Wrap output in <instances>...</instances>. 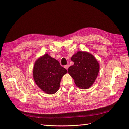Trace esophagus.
<instances>
[{
  "mask_svg": "<svg viewBox=\"0 0 129 129\" xmlns=\"http://www.w3.org/2000/svg\"><path fill=\"white\" fill-rule=\"evenodd\" d=\"M69 65H65V66H64V68H65V69H66L67 70H68V68H69Z\"/></svg>",
  "mask_w": 129,
  "mask_h": 129,
  "instance_id": "esophagus-1",
  "label": "esophagus"
}]
</instances>
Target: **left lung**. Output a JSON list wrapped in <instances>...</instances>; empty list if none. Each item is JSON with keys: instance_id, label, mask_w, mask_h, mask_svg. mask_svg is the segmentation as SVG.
<instances>
[{"instance_id": "8db88e82", "label": "left lung", "mask_w": 129, "mask_h": 129, "mask_svg": "<svg viewBox=\"0 0 129 129\" xmlns=\"http://www.w3.org/2000/svg\"><path fill=\"white\" fill-rule=\"evenodd\" d=\"M74 64L68 69V73L74 80L76 85L86 89L94 84L99 72V64L92 54L78 51L71 58Z\"/></svg>"}]
</instances>
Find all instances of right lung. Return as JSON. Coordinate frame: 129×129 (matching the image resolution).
Returning <instances> with one entry per match:
<instances>
[{
    "instance_id": "right-lung-1",
    "label": "right lung",
    "mask_w": 129,
    "mask_h": 129,
    "mask_svg": "<svg viewBox=\"0 0 129 129\" xmlns=\"http://www.w3.org/2000/svg\"><path fill=\"white\" fill-rule=\"evenodd\" d=\"M67 72L57 60L48 54L37 60L33 71L35 83L48 94H53L59 90L61 79Z\"/></svg>"
}]
</instances>
